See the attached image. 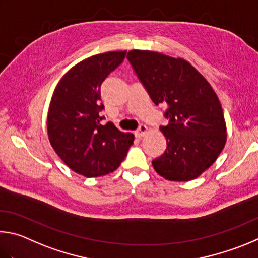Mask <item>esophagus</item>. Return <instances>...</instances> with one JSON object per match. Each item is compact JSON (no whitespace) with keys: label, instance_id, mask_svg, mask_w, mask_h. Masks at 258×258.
<instances>
[{"label":"esophagus","instance_id":"obj_1","mask_svg":"<svg viewBox=\"0 0 258 258\" xmlns=\"http://www.w3.org/2000/svg\"><path fill=\"white\" fill-rule=\"evenodd\" d=\"M147 132H148V126L145 124H142L136 132H135V136L137 138H143L147 134Z\"/></svg>","mask_w":258,"mask_h":258}]
</instances>
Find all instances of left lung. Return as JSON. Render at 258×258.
<instances>
[{
  "instance_id": "1",
  "label": "left lung",
  "mask_w": 258,
  "mask_h": 258,
  "mask_svg": "<svg viewBox=\"0 0 258 258\" xmlns=\"http://www.w3.org/2000/svg\"><path fill=\"white\" fill-rule=\"evenodd\" d=\"M156 105L168 104V125L160 130L166 150L152 162L170 181H189L214 163L227 142V125L219 97L195 67L181 57L133 49L126 54Z\"/></svg>"
}]
</instances>
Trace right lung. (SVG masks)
<instances>
[{"label":"right lung","mask_w":258,"mask_h":258,"mask_svg":"<svg viewBox=\"0 0 258 258\" xmlns=\"http://www.w3.org/2000/svg\"><path fill=\"white\" fill-rule=\"evenodd\" d=\"M126 51L85 58L68 70L54 89L47 112L51 146L67 166L84 177L113 172L124 160L135 136L108 122L101 124V86L123 61Z\"/></svg>","instance_id":"1"}]
</instances>
